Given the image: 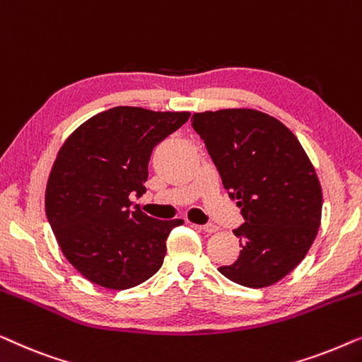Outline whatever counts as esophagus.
<instances>
[{"label":"esophagus","mask_w":362,"mask_h":362,"mask_svg":"<svg viewBox=\"0 0 362 362\" xmlns=\"http://www.w3.org/2000/svg\"><path fill=\"white\" fill-rule=\"evenodd\" d=\"M200 230H203L205 233H215L218 231V226L213 225V223H206V225H202Z\"/></svg>","instance_id":"obj_1"}]
</instances>
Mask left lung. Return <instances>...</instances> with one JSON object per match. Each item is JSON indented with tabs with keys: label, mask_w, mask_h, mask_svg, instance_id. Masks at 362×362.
Segmentation results:
<instances>
[{
	"label": "left lung",
	"mask_w": 362,
	"mask_h": 362,
	"mask_svg": "<svg viewBox=\"0 0 362 362\" xmlns=\"http://www.w3.org/2000/svg\"><path fill=\"white\" fill-rule=\"evenodd\" d=\"M192 126L244 218L233 231L239 257L218 271L249 288L276 284L317 238L323 198L312 162L293 132L261 111H205Z\"/></svg>",
	"instance_id": "left-lung-1"
}]
</instances>
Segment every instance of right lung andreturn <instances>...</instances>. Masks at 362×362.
<instances>
[{
  "instance_id": "1",
  "label": "right lung",
  "mask_w": 362,
  "mask_h": 362,
  "mask_svg": "<svg viewBox=\"0 0 362 362\" xmlns=\"http://www.w3.org/2000/svg\"><path fill=\"white\" fill-rule=\"evenodd\" d=\"M190 113L116 106L85 121L60 147L45 215L67 261L105 288L136 287L159 271L183 220H156L131 202L146 193L152 149Z\"/></svg>"
}]
</instances>
